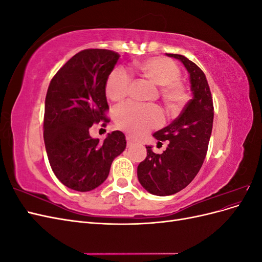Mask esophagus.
<instances>
[{
    "label": "esophagus",
    "mask_w": 262,
    "mask_h": 262,
    "mask_svg": "<svg viewBox=\"0 0 262 262\" xmlns=\"http://www.w3.org/2000/svg\"><path fill=\"white\" fill-rule=\"evenodd\" d=\"M133 144H134V141L130 137H126V145L132 146Z\"/></svg>",
    "instance_id": "esophagus-1"
}]
</instances>
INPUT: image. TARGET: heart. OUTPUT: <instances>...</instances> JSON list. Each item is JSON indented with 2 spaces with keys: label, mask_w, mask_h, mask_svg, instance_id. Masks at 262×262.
Masks as SVG:
<instances>
[{
  "label": "heart",
  "mask_w": 262,
  "mask_h": 262,
  "mask_svg": "<svg viewBox=\"0 0 262 262\" xmlns=\"http://www.w3.org/2000/svg\"><path fill=\"white\" fill-rule=\"evenodd\" d=\"M137 72L154 85L160 86L163 102L171 113H177L189 98L186 84L182 82L180 69L175 62L164 57H154L134 62ZM131 76L122 68H116L109 73L105 91L113 101L122 100L129 93ZM118 125L133 137L143 136L163 123V114L157 106H144L126 102L116 109Z\"/></svg>",
  "instance_id": "1"
}]
</instances>
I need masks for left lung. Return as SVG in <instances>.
Masks as SVG:
<instances>
[{"instance_id":"obj_1","label":"left lung","mask_w":262,"mask_h":262,"mask_svg":"<svg viewBox=\"0 0 262 262\" xmlns=\"http://www.w3.org/2000/svg\"><path fill=\"white\" fill-rule=\"evenodd\" d=\"M166 54L184 63L193 96L175 120L153 134L156 140L168 142L164 152L155 154L146 146L145 160L138 166L140 184L149 193L162 196L179 192L199 172L207 156L214 117L212 95L203 71L184 55Z\"/></svg>"}]
</instances>
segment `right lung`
<instances>
[{
	"mask_svg": "<svg viewBox=\"0 0 262 262\" xmlns=\"http://www.w3.org/2000/svg\"><path fill=\"white\" fill-rule=\"evenodd\" d=\"M120 54L107 49H85L71 58L49 84L45 101L43 139L54 175L63 185L86 192L104 182L113 161L125 148L121 131L104 141L90 129L110 121L105 84Z\"/></svg>",
	"mask_w": 262,
	"mask_h": 262,
	"instance_id": "add662e5",
	"label": "right lung"
}]
</instances>
